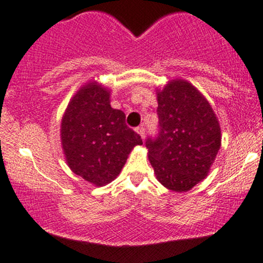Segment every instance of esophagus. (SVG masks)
<instances>
[{
    "instance_id": "obj_1",
    "label": "esophagus",
    "mask_w": 263,
    "mask_h": 263,
    "mask_svg": "<svg viewBox=\"0 0 263 263\" xmlns=\"http://www.w3.org/2000/svg\"><path fill=\"white\" fill-rule=\"evenodd\" d=\"M137 132H138V134L140 135V137H141V139H144V138H145V126H144V125L138 126V128H137Z\"/></svg>"
}]
</instances>
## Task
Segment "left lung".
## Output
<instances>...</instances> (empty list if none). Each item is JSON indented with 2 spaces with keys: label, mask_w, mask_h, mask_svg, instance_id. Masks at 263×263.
Returning a JSON list of instances; mask_svg holds the SVG:
<instances>
[{
  "label": "left lung",
  "mask_w": 263,
  "mask_h": 263,
  "mask_svg": "<svg viewBox=\"0 0 263 263\" xmlns=\"http://www.w3.org/2000/svg\"><path fill=\"white\" fill-rule=\"evenodd\" d=\"M159 130L145 145L161 184L186 192L204 180L220 149V126L208 101L183 80L157 92Z\"/></svg>",
  "instance_id": "obj_1"
}]
</instances>
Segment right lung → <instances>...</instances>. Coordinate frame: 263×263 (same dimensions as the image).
<instances>
[{"instance_id": "1", "label": "right lung", "mask_w": 263, "mask_h": 263, "mask_svg": "<svg viewBox=\"0 0 263 263\" xmlns=\"http://www.w3.org/2000/svg\"><path fill=\"white\" fill-rule=\"evenodd\" d=\"M61 141L73 174L96 186L119 175L141 137L125 124V114L109 104V91L96 82L83 86L67 106Z\"/></svg>"}]
</instances>
